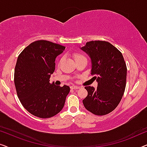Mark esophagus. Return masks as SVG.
<instances>
[{
	"instance_id": "esophagus-1",
	"label": "esophagus",
	"mask_w": 147,
	"mask_h": 147,
	"mask_svg": "<svg viewBox=\"0 0 147 147\" xmlns=\"http://www.w3.org/2000/svg\"><path fill=\"white\" fill-rule=\"evenodd\" d=\"M70 88H71V89H79L80 88V87L79 86H74V85H72V86H70Z\"/></svg>"
}]
</instances>
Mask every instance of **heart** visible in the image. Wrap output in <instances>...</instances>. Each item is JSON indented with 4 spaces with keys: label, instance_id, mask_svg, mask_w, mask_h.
Here are the masks:
<instances>
[{
    "label": "heart",
    "instance_id": "obj_1",
    "mask_svg": "<svg viewBox=\"0 0 147 147\" xmlns=\"http://www.w3.org/2000/svg\"><path fill=\"white\" fill-rule=\"evenodd\" d=\"M74 57H75L76 60V59H82V58H86L83 55H82V54H80V53H76V54H75V55H74ZM63 58L62 57L61 59H60V61H61L62 60H63Z\"/></svg>",
    "mask_w": 147,
    "mask_h": 147
}]
</instances>
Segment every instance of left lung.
<instances>
[{"label":"left lung","instance_id":"left-lung-1","mask_svg":"<svg viewBox=\"0 0 147 147\" xmlns=\"http://www.w3.org/2000/svg\"><path fill=\"white\" fill-rule=\"evenodd\" d=\"M80 49L90 56L91 75L98 82L96 89L85 87L88 96L83 100L84 106L95 115H106L117 107L125 90L127 68L124 57L107 41H89Z\"/></svg>","mask_w":147,"mask_h":147}]
</instances>
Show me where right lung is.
<instances>
[{
	"mask_svg": "<svg viewBox=\"0 0 147 147\" xmlns=\"http://www.w3.org/2000/svg\"><path fill=\"white\" fill-rule=\"evenodd\" d=\"M65 47L45 40L34 41L17 58L14 82L23 107L41 118L54 116L63 109L70 91L68 86L49 82L55 69V58Z\"/></svg>",
	"mask_w": 147,
	"mask_h": 147,
	"instance_id": "add662e5",
	"label": "right lung"
}]
</instances>
